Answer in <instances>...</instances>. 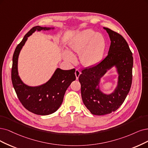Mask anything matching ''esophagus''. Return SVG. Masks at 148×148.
I'll return each instance as SVG.
<instances>
[{"mask_svg":"<svg viewBox=\"0 0 148 148\" xmlns=\"http://www.w3.org/2000/svg\"><path fill=\"white\" fill-rule=\"evenodd\" d=\"M80 74H81V73H80V70L78 69H75V74L76 79H78V78H79V75H80Z\"/></svg>","mask_w":148,"mask_h":148,"instance_id":"34e87169","label":"esophagus"}]
</instances>
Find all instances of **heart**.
<instances>
[{
	"label": "heart",
	"instance_id": "b5f03b06",
	"mask_svg": "<svg viewBox=\"0 0 148 148\" xmlns=\"http://www.w3.org/2000/svg\"><path fill=\"white\" fill-rule=\"evenodd\" d=\"M71 47L75 52L80 53L82 64L92 66L101 61L106 49V41L103 36L91 29L81 33L71 43ZM64 58L67 61L74 63L75 57L69 51L65 52Z\"/></svg>",
	"mask_w": 148,
	"mask_h": 148
}]
</instances>
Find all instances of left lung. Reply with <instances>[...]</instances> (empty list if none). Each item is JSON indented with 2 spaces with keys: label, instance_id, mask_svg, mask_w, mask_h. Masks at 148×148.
Returning a JSON list of instances; mask_svg holds the SVG:
<instances>
[{
  "label": "left lung",
  "instance_id": "8db88e82",
  "mask_svg": "<svg viewBox=\"0 0 148 148\" xmlns=\"http://www.w3.org/2000/svg\"><path fill=\"white\" fill-rule=\"evenodd\" d=\"M111 44L107 56L99 63L82 71L79 80L82 99L86 107L95 115H103L116 111L130 91L132 81L133 57L127 41L122 35L105 28ZM114 65L118 68L119 85L112 94H103L97 88L100 78Z\"/></svg>",
  "mask_w": 148,
  "mask_h": 148
}]
</instances>
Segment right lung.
I'll list each match as a JSON object with an SVG mask.
<instances>
[{"instance_id": "right-lung-1", "label": "right lung", "mask_w": 148, "mask_h": 148, "mask_svg": "<svg viewBox=\"0 0 148 148\" xmlns=\"http://www.w3.org/2000/svg\"><path fill=\"white\" fill-rule=\"evenodd\" d=\"M49 27H34L24 36L16 46L13 56L12 81L16 93L21 103L27 110L39 115H47L56 112L61 106L68 86L75 80V69L62 70L58 68L52 78L41 86L30 87L25 85L20 79L18 73V59L21 48L27 37L35 31L47 30Z\"/></svg>"}]
</instances>
